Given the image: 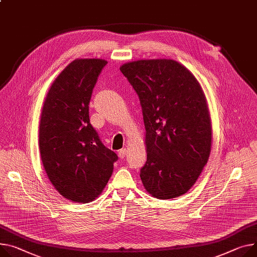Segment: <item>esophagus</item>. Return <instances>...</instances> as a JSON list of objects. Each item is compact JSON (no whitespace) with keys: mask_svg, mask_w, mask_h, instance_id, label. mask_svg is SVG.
I'll return each mask as SVG.
<instances>
[{"mask_svg":"<svg viewBox=\"0 0 257 257\" xmlns=\"http://www.w3.org/2000/svg\"><path fill=\"white\" fill-rule=\"evenodd\" d=\"M125 154H126V149H125V148H122V149H120L119 151H118V156H119L120 160H123V159H124Z\"/></svg>","mask_w":257,"mask_h":257,"instance_id":"esophagus-1","label":"esophagus"}]
</instances>
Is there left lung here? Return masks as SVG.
I'll list each match as a JSON object with an SVG mask.
<instances>
[{
    "instance_id": "obj_1",
    "label": "left lung",
    "mask_w": 257,
    "mask_h": 257,
    "mask_svg": "<svg viewBox=\"0 0 257 257\" xmlns=\"http://www.w3.org/2000/svg\"><path fill=\"white\" fill-rule=\"evenodd\" d=\"M139 96L147 162L140 171L156 199L186 193L206 166L212 127L206 97L194 76L173 60H143L120 68Z\"/></svg>"
}]
</instances>
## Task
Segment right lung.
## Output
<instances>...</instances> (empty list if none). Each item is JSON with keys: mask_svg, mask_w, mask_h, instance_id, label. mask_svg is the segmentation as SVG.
Here are the masks:
<instances>
[{"mask_svg": "<svg viewBox=\"0 0 257 257\" xmlns=\"http://www.w3.org/2000/svg\"><path fill=\"white\" fill-rule=\"evenodd\" d=\"M107 62H72L52 83L39 132L41 159L54 188L66 199L89 203L101 194L117 154L107 148L89 121L92 89Z\"/></svg>", "mask_w": 257, "mask_h": 257, "instance_id": "right-lung-1", "label": "right lung"}]
</instances>
